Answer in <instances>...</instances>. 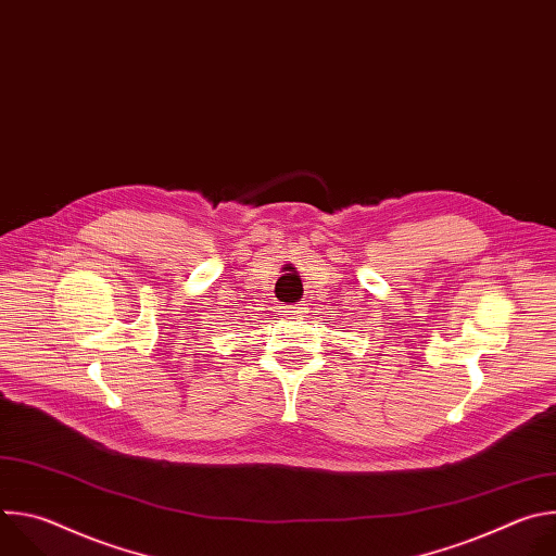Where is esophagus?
<instances>
[{"label": "esophagus", "mask_w": 556, "mask_h": 556, "mask_svg": "<svg viewBox=\"0 0 556 556\" xmlns=\"http://www.w3.org/2000/svg\"><path fill=\"white\" fill-rule=\"evenodd\" d=\"M290 312H303V307H299V305H296V307H292Z\"/></svg>", "instance_id": "1"}]
</instances>
